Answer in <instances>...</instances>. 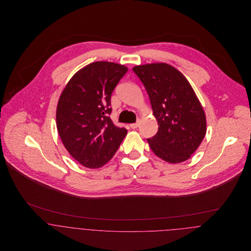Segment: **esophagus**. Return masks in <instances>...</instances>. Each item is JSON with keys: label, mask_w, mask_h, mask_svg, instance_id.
Returning a JSON list of instances; mask_svg holds the SVG:
<instances>
[{"label": "esophagus", "mask_w": 251, "mask_h": 251, "mask_svg": "<svg viewBox=\"0 0 251 251\" xmlns=\"http://www.w3.org/2000/svg\"><path fill=\"white\" fill-rule=\"evenodd\" d=\"M139 123H140V122H139V121H137V122H136V123H134V124H130V125H129V126H130L132 129H135V128H137V127H138Z\"/></svg>", "instance_id": "esophagus-1"}]
</instances>
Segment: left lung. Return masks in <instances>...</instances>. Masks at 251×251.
Instances as JSON below:
<instances>
[{
    "label": "left lung",
    "instance_id": "obj_1",
    "mask_svg": "<svg viewBox=\"0 0 251 251\" xmlns=\"http://www.w3.org/2000/svg\"><path fill=\"white\" fill-rule=\"evenodd\" d=\"M132 70L143 83L158 123L156 134L147 139L151 151L170 163L188 159L206 134V116L192 87L164 63Z\"/></svg>",
    "mask_w": 251,
    "mask_h": 251
}]
</instances>
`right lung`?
I'll list each match as a JSON object with an SVG mask.
<instances>
[{"label":"right lung","mask_w":251,"mask_h":251,"mask_svg":"<svg viewBox=\"0 0 251 251\" xmlns=\"http://www.w3.org/2000/svg\"><path fill=\"white\" fill-rule=\"evenodd\" d=\"M127 69L96 62L76 72L63 91L57 107V128L68 151L88 168L105 164L127 130L110 119L111 95Z\"/></svg>","instance_id":"obj_1"}]
</instances>
